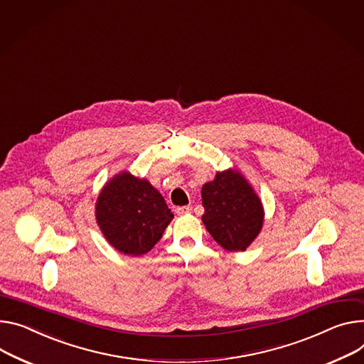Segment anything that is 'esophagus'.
<instances>
[{
  "mask_svg": "<svg viewBox=\"0 0 364 364\" xmlns=\"http://www.w3.org/2000/svg\"><path fill=\"white\" fill-rule=\"evenodd\" d=\"M192 211V207L191 205H183V207H178L176 208V214L178 215H186Z\"/></svg>",
  "mask_w": 364,
  "mask_h": 364,
  "instance_id": "1",
  "label": "esophagus"
}]
</instances>
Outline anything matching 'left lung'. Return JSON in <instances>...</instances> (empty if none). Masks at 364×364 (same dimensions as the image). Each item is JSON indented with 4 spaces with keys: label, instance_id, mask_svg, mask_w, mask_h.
<instances>
[{
    "label": "left lung",
    "instance_id": "obj_1",
    "mask_svg": "<svg viewBox=\"0 0 364 364\" xmlns=\"http://www.w3.org/2000/svg\"><path fill=\"white\" fill-rule=\"evenodd\" d=\"M203 223L213 239L229 252L246 250L264 225V205L247 179L235 167L217 172L201 189Z\"/></svg>",
    "mask_w": 364,
    "mask_h": 364
}]
</instances>
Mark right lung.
Segmentation results:
<instances>
[{"label": "right lung", "instance_id": "right-lung-1", "mask_svg": "<svg viewBox=\"0 0 364 364\" xmlns=\"http://www.w3.org/2000/svg\"><path fill=\"white\" fill-rule=\"evenodd\" d=\"M95 214L107 243L131 257L151 250L173 218L161 193L147 179L127 171L103 185Z\"/></svg>", "mask_w": 364, "mask_h": 364}]
</instances>
